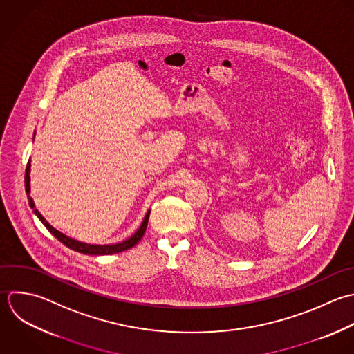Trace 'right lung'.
Returning a JSON list of instances; mask_svg holds the SVG:
<instances>
[{
	"label": "right lung",
	"mask_w": 354,
	"mask_h": 354,
	"mask_svg": "<svg viewBox=\"0 0 354 354\" xmlns=\"http://www.w3.org/2000/svg\"><path fill=\"white\" fill-rule=\"evenodd\" d=\"M24 186H26V193H27V198H28V204L30 207L32 208L34 214L38 216V219L44 223V226L62 243L64 244L66 247H68L70 250L73 251H77V252H81V254H85V255H110V254H117V252H122V251H127L129 248H132L133 245H136L140 239L143 237L145 232H146V227H147V222H149V215H150V211L146 214L140 227L138 229V232L129 237L128 240L122 241V243H118V244H111V245H91V244H85V243H80V241H75L67 236H64L63 233H60L59 230L53 229L45 219L44 216L34 208V203L30 197V161L27 162V167H26V175H24Z\"/></svg>",
	"instance_id": "obj_1"
}]
</instances>
